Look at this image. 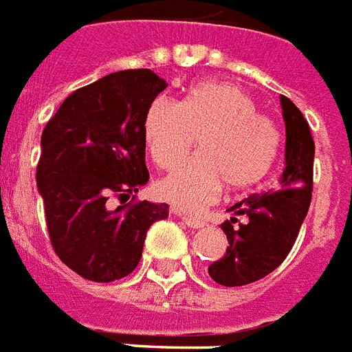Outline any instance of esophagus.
<instances>
[{
  "label": "esophagus",
  "mask_w": 352,
  "mask_h": 352,
  "mask_svg": "<svg viewBox=\"0 0 352 352\" xmlns=\"http://www.w3.org/2000/svg\"><path fill=\"white\" fill-rule=\"evenodd\" d=\"M178 216H182V220H184L185 225H189L192 229H199V227H204L205 220L201 218H196V216H189V214H182V212H176Z\"/></svg>",
  "instance_id": "esophagus-1"
}]
</instances>
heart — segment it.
<instances>
[{
  "instance_id": "1",
  "label": "heart",
  "mask_w": 352,
  "mask_h": 352,
  "mask_svg": "<svg viewBox=\"0 0 352 352\" xmlns=\"http://www.w3.org/2000/svg\"><path fill=\"white\" fill-rule=\"evenodd\" d=\"M148 153L162 168H174L199 136L198 156L160 182L162 198L182 210L198 212L230 192L254 189L271 173L280 153V132L256 114L252 98L225 81L192 87L182 103L160 96L143 120Z\"/></svg>"
}]
</instances>
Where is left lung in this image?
<instances>
[{
  "label": "left lung",
  "instance_id": "8db88e82",
  "mask_svg": "<svg viewBox=\"0 0 352 352\" xmlns=\"http://www.w3.org/2000/svg\"><path fill=\"white\" fill-rule=\"evenodd\" d=\"M280 101L285 122V168L280 189L251 194L229 209L232 218L221 223L229 247L209 267L210 278L225 287L258 282L282 265L311 205L313 134L300 109L285 96ZM241 215L246 218L243 224L237 221Z\"/></svg>",
  "mask_w": 352,
  "mask_h": 352
}]
</instances>
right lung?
<instances>
[{
  "instance_id": "add662e5",
  "label": "right lung",
  "mask_w": 352,
  "mask_h": 352,
  "mask_svg": "<svg viewBox=\"0 0 352 352\" xmlns=\"http://www.w3.org/2000/svg\"><path fill=\"white\" fill-rule=\"evenodd\" d=\"M165 89L148 69L112 72L72 92L43 129L36 182L50 243L91 282L131 274L148 227L168 216L167 204L134 201L148 182L143 120ZM111 195L133 199L111 211Z\"/></svg>"
}]
</instances>
